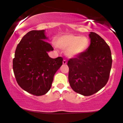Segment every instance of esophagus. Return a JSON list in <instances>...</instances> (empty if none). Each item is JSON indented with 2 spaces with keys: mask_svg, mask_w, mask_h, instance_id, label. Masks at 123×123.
Returning <instances> with one entry per match:
<instances>
[{
  "mask_svg": "<svg viewBox=\"0 0 123 123\" xmlns=\"http://www.w3.org/2000/svg\"><path fill=\"white\" fill-rule=\"evenodd\" d=\"M62 63H63V64H66V63H67V61H66V60H63V62H62Z\"/></svg>",
  "mask_w": 123,
  "mask_h": 123,
  "instance_id": "obj_1",
  "label": "esophagus"
}]
</instances>
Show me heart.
<instances>
[{
  "instance_id": "1",
  "label": "heart",
  "mask_w": 123,
  "mask_h": 123,
  "mask_svg": "<svg viewBox=\"0 0 123 123\" xmlns=\"http://www.w3.org/2000/svg\"><path fill=\"white\" fill-rule=\"evenodd\" d=\"M55 44L60 49L66 50L68 57L74 58L86 51L88 47L89 40L85 36L66 34L58 38Z\"/></svg>"
}]
</instances>
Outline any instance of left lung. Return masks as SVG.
<instances>
[{
  "instance_id": "left-lung-1",
  "label": "left lung",
  "mask_w": 123,
  "mask_h": 123,
  "mask_svg": "<svg viewBox=\"0 0 123 123\" xmlns=\"http://www.w3.org/2000/svg\"><path fill=\"white\" fill-rule=\"evenodd\" d=\"M90 44L84 53L68 62V80L73 91L90 96L106 84L112 59L109 46L99 35L91 32Z\"/></svg>"
}]
</instances>
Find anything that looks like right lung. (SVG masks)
I'll use <instances>...</instances> for the list:
<instances>
[{"instance_id": "add662e5", "label": "right lung", "mask_w": 123, "mask_h": 123, "mask_svg": "<svg viewBox=\"0 0 123 123\" xmlns=\"http://www.w3.org/2000/svg\"><path fill=\"white\" fill-rule=\"evenodd\" d=\"M48 39L45 30L29 31L17 46L12 61L18 85L36 96L50 90L54 76L62 65V58H51L48 55L54 50Z\"/></svg>"}]
</instances>
